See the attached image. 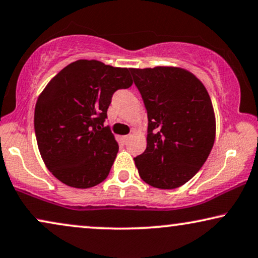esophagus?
Listing matches in <instances>:
<instances>
[{"mask_svg":"<svg viewBox=\"0 0 258 258\" xmlns=\"http://www.w3.org/2000/svg\"><path fill=\"white\" fill-rule=\"evenodd\" d=\"M130 139V135H124V136H122V140H123V141H128V140Z\"/></svg>","mask_w":258,"mask_h":258,"instance_id":"1","label":"esophagus"}]
</instances>
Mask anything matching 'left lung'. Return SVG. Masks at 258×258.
Listing matches in <instances>:
<instances>
[{
    "label": "left lung",
    "instance_id": "1",
    "mask_svg": "<svg viewBox=\"0 0 258 258\" xmlns=\"http://www.w3.org/2000/svg\"><path fill=\"white\" fill-rule=\"evenodd\" d=\"M148 115L147 148L134 159L140 176L161 189L182 186L209 158L216 117L205 86L174 66L130 69Z\"/></svg>",
    "mask_w": 258,
    "mask_h": 258
}]
</instances>
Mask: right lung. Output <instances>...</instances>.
Segmentation results:
<instances>
[{
	"instance_id": "1",
	"label": "right lung",
	"mask_w": 258,
	"mask_h": 258,
	"mask_svg": "<svg viewBox=\"0 0 258 258\" xmlns=\"http://www.w3.org/2000/svg\"><path fill=\"white\" fill-rule=\"evenodd\" d=\"M133 85L129 69L80 59L63 68L40 93L34 111L39 152L56 179L90 188L106 179L118 143L104 126L113 92Z\"/></svg>"
}]
</instances>
